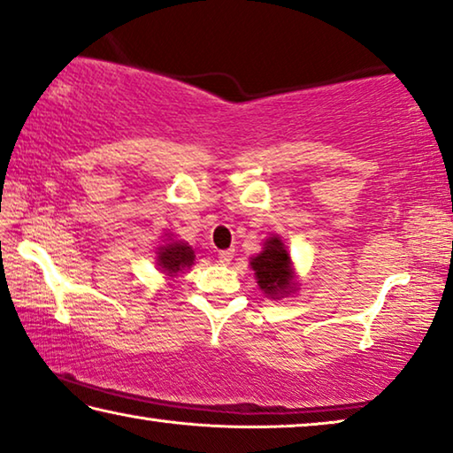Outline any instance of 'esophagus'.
<instances>
[{"label":"esophagus","instance_id":"obj_1","mask_svg":"<svg viewBox=\"0 0 453 453\" xmlns=\"http://www.w3.org/2000/svg\"><path fill=\"white\" fill-rule=\"evenodd\" d=\"M234 256H235V250L234 248H229V250H221V252L218 254V257H219V262L221 264H229L234 260Z\"/></svg>","mask_w":453,"mask_h":453}]
</instances>
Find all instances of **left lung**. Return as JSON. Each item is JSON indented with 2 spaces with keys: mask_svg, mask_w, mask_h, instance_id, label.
Listing matches in <instances>:
<instances>
[{
  "mask_svg": "<svg viewBox=\"0 0 453 453\" xmlns=\"http://www.w3.org/2000/svg\"><path fill=\"white\" fill-rule=\"evenodd\" d=\"M252 268L256 272L257 286L268 294V296H280L288 294L292 286V270L290 256L284 250V243L278 238L265 242L264 252L252 257Z\"/></svg>",
  "mask_w": 453,
  "mask_h": 453,
  "instance_id": "left-lung-1",
  "label": "left lung"
}]
</instances>
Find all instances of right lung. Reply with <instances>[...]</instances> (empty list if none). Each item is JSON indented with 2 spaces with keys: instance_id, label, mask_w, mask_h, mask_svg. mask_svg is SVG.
Returning a JSON list of instances; mask_svg holds the SVG:
<instances>
[{
  "instance_id": "1",
  "label": "right lung",
  "mask_w": 453,
  "mask_h": 453,
  "mask_svg": "<svg viewBox=\"0 0 453 453\" xmlns=\"http://www.w3.org/2000/svg\"><path fill=\"white\" fill-rule=\"evenodd\" d=\"M193 260H196V252L183 242L167 243V246L159 250V265L167 276H173L179 270L189 268Z\"/></svg>"
}]
</instances>
